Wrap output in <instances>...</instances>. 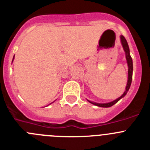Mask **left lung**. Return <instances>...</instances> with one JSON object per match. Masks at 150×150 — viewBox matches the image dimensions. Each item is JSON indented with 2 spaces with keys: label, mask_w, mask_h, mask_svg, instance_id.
<instances>
[{
  "label": "left lung",
  "mask_w": 150,
  "mask_h": 150,
  "mask_svg": "<svg viewBox=\"0 0 150 150\" xmlns=\"http://www.w3.org/2000/svg\"><path fill=\"white\" fill-rule=\"evenodd\" d=\"M121 41H122V44L123 48H124L125 52V55H126V60L127 62H128V83H127V86L126 88H125V91L123 93V95H122L121 97H120L119 98H117L116 100H113V101L110 102V103H107V104H98V103H95V102H91L88 101L91 103V104H94V105L98 106V107H110L111 106L114 105L115 104H116L122 98L126 95L127 92H128V89H129L130 86H131V84H132V73H133V63H132V59L131 55H130L129 53V47H128V43H127L126 39L123 37V36H121Z\"/></svg>",
  "instance_id": "8db88e82"
}]
</instances>
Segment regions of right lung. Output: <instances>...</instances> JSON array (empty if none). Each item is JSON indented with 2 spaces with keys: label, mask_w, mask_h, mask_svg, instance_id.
<instances>
[{
  "label": "right lung",
  "mask_w": 150,
  "mask_h": 150,
  "mask_svg": "<svg viewBox=\"0 0 150 150\" xmlns=\"http://www.w3.org/2000/svg\"><path fill=\"white\" fill-rule=\"evenodd\" d=\"M13 59H14V57H13Z\"/></svg>",
  "instance_id": "1"
}]
</instances>
